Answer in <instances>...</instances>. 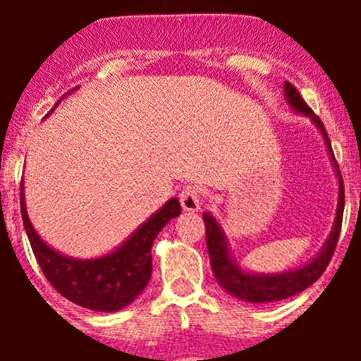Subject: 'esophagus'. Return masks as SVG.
I'll use <instances>...</instances> for the list:
<instances>
[{"mask_svg": "<svg viewBox=\"0 0 361 361\" xmlns=\"http://www.w3.org/2000/svg\"><path fill=\"white\" fill-rule=\"evenodd\" d=\"M180 206L186 212H197L200 208V190L195 184H190V186H184L180 191Z\"/></svg>", "mask_w": 361, "mask_h": 361, "instance_id": "obj_1", "label": "esophagus"}]
</instances>
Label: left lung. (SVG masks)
Returning a JSON list of instances; mask_svg holds the SVG:
<instances>
[{
    "mask_svg": "<svg viewBox=\"0 0 361 361\" xmlns=\"http://www.w3.org/2000/svg\"><path fill=\"white\" fill-rule=\"evenodd\" d=\"M283 90H286V97H288V103L291 104L293 110L311 117L312 123L317 124L318 128H320V132L324 133L325 145L329 148L331 157H333L334 166H336L338 178H340L338 212L329 240L325 242L324 250L320 251V255L309 264H305L304 267H300V269L276 273V275H257V273L242 271L240 266L229 257L226 235L224 231H222V228L219 226V222H216L209 213H204L202 219L204 224H206V242H208V253L209 258H212V269L216 282H219L226 291L231 293L233 296L245 300V302H253V304H266V302H276V300L289 298V296L298 295V293H302L304 289H307L311 283L317 282V280L324 275L325 267L329 266L334 250H336L340 229H342L343 204H345L343 202V200H345V197H343V180L342 175H340V170H338L336 159H334L333 155L329 137H327V132H325L322 121L318 119V116H314V111L307 106V103L302 99V95L298 94V90H296L295 86H293L291 82L286 81Z\"/></svg>",
    "mask_w": 361,
    "mask_h": 361,
    "instance_id": "left-lung-1",
    "label": "left lung"
}]
</instances>
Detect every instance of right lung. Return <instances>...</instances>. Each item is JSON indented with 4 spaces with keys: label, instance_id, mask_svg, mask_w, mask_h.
I'll list each match as a JSON object with an SVG mask.
<instances>
[{
    "label": "right lung",
    "instance_id": "obj_1",
    "mask_svg": "<svg viewBox=\"0 0 361 361\" xmlns=\"http://www.w3.org/2000/svg\"><path fill=\"white\" fill-rule=\"evenodd\" d=\"M178 215L180 202L177 199L168 200L114 253L94 260H78L57 253L41 240L25 209L21 183L23 226L43 275L59 295L92 311H119L141 295L152 276L153 240Z\"/></svg>",
    "mask_w": 361,
    "mask_h": 361
}]
</instances>
